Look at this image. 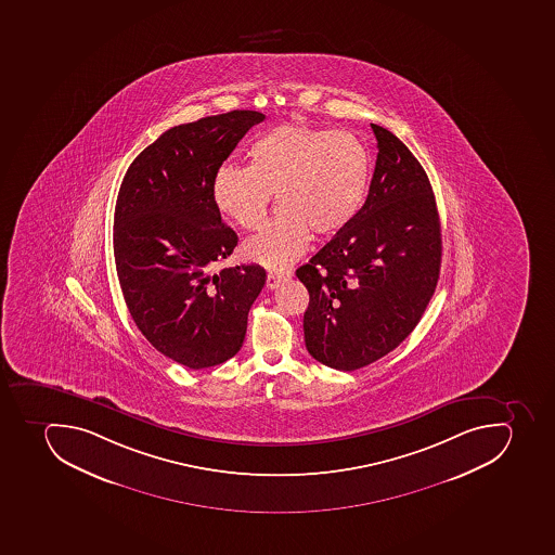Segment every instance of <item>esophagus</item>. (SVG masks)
I'll use <instances>...</instances> for the list:
<instances>
[{"label": "esophagus", "instance_id": "1", "mask_svg": "<svg viewBox=\"0 0 555 555\" xmlns=\"http://www.w3.org/2000/svg\"><path fill=\"white\" fill-rule=\"evenodd\" d=\"M289 278H292V272L289 271L269 272V274H267V288H278L281 283L288 281Z\"/></svg>", "mask_w": 555, "mask_h": 555}]
</instances>
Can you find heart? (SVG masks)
Returning a JSON list of instances; mask_svg holds the SVG:
<instances>
[{"mask_svg": "<svg viewBox=\"0 0 555 555\" xmlns=\"http://www.w3.org/2000/svg\"><path fill=\"white\" fill-rule=\"evenodd\" d=\"M251 164H224L212 181V201L233 223L258 229L272 193L278 215L244 244L249 260L284 269L297 260L311 232L332 235L345 229L367 190L369 156L346 131L280 125L258 137Z\"/></svg>", "mask_w": 555, "mask_h": 555, "instance_id": "1", "label": "heart"}]
</instances>
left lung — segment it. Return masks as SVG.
<instances>
[{"instance_id": "8db88e82", "label": "left lung", "mask_w": 555, "mask_h": 555, "mask_svg": "<svg viewBox=\"0 0 555 555\" xmlns=\"http://www.w3.org/2000/svg\"><path fill=\"white\" fill-rule=\"evenodd\" d=\"M371 128L377 158L367 201L297 269L309 292L306 348L337 371L396 350L418 325L441 269V223L424 167L387 128Z\"/></svg>"}]
</instances>
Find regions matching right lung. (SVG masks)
I'll return each mask as SVG.
<instances>
[{
  "label": "right lung",
  "mask_w": 555,
  "mask_h": 555,
  "mask_svg": "<svg viewBox=\"0 0 555 555\" xmlns=\"http://www.w3.org/2000/svg\"><path fill=\"white\" fill-rule=\"evenodd\" d=\"M266 116L232 111L173 126L126 170L114 212L122 297L151 345L184 367H215L241 350L260 266H216L237 246L212 201L218 168Z\"/></svg>",
  "instance_id": "1"
}]
</instances>
